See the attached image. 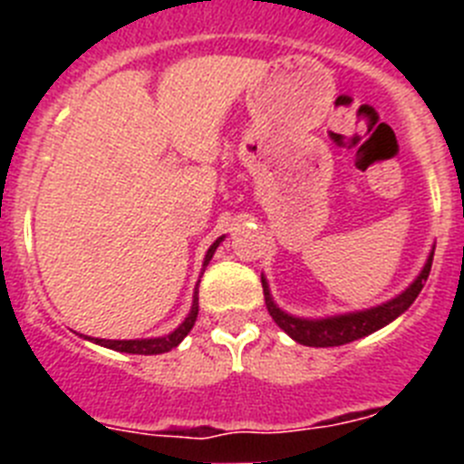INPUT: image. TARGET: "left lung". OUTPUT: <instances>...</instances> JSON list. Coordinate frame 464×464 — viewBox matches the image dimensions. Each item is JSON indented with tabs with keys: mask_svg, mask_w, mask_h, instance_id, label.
Segmentation results:
<instances>
[{
	"mask_svg": "<svg viewBox=\"0 0 464 464\" xmlns=\"http://www.w3.org/2000/svg\"><path fill=\"white\" fill-rule=\"evenodd\" d=\"M432 257H434V251L430 253L423 272L418 274L416 281H413L404 293L397 295V297L391 299V302H385V304L374 306V309L332 315V318H318V321L295 318V315L285 314V311H281L276 304H274L272 295H269L267 281H265V276H262L265 304H267V311L274 318V323H276L285 334H290L297 343H304V346H315V348L343 346V343H351L355 342V339H362L367 337V334H372V332L381 330V327H385L388 323L395 321L397 315L404 314V311L413 304V299L418 297V293L423 290L425 281H428L430 276V267H432Z\"/></svg>",
	"mask_w": 464,
	"mask_h": 464,
	"instance_id": "8db88e82",
	"label": "left lung"
}]
</instances>
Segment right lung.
Returning a JSON list of instances; mask_svg holds the SVG:
<instances>
[{
  "instance_id": "right-lung-1",
  "label": "right lung",
  "mask_w": 464,
  "mask_h": 464,
  "mask_svg": "<svg viewBox=\"0 0 464 464\" xmlns=\"http://www.w3.org/2000/svg\"><path fill=\"white\" fill-rule=\"evenodd\" d=\"M220 241H223V237L213 241L211 248L207 251V257H204V267H207L208 260L213 257V253H216V248H218ZM197 314H199V304H197V290H195V299H192L190 314H188L186 321L176 327L171 334H167V337H158V339H92V337H85V339H90V342H94V343H100V346L113 348V351H121V353H132V355L167 353V351L176 348L179 343L183 342V339H186V334L192 330V325H195Z\"/></svg>"
}]
</instances>
